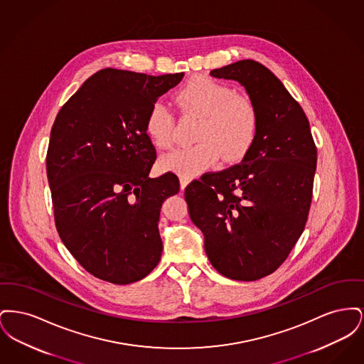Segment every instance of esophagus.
I'll return each instance as SVG.
<instances>
[{"instance_id": "obj_1", "label": "esophagus", "mask_w": 364, "mask_h": 364, "mask_svg": "<svg viewBox=\"0 0 364 364\" xmlns=\"http://www.w3.org/2000/svg\"><path fill=\"white\" fill-rule=\"evenodd\" d=\"M191 180L188 177H180V187H181V190H184L187 186H188V183H190Z\"/></svg>"}]
</instances>
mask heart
I'll list each match as a JSON object with an SVG mask.
<instances>
[{"instance_id":"obj_1","label":"heart","mask_w":364,"mask_h":364,"mask_svg":"<svg viewBox=\"0 0 364 364\" xmlns=\"http://www.w3.org/2000/svg\"><path fill=\"white\" fill-rule=\"evenodd\" d=\"M176 102L181 110L200 117L195 134L198 141L162 156L161 166L165 171L193 177L217 165L221 156L226 164L242 159L252 147L259 127L258 110L235 88L208 76H198L178 90ZM173 127L172 109L162 101L151 105L144 128L156 147H171Z\"/></svg>"}]
</instances>
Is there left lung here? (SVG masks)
<instances>
[{"instance_id":"1","label":"left lung","mask_w":364,"mask_h":364,"mask_svg":"<svg viewBox=\"0 0 364 364\" xmlns=\"http://www.w3.org/2000/svg\"><path fill=\"white\" fill-rule=\"evenodd\" d=\"M242 85L259 117L242 162L186 188L191 220L213 267L236 281L276 272L301 236L311 206L316 147L310 122L277 76L254 60L210 72Z\"/></svg>"}]
</instances>
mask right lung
Segmentation results:
<instances>
[{
	"instance_id": "1",
	"label": "right lung",
	"mask_w": 364,
	"mask_h": 364,
	"mask_svg": "<svg viewBox=\"0 0 364 364\" xmlns=\"http://www.w3.org/2000/svg\"><path fill=\"white\" fill-rule=\"evenodd\" d=\"M183 76L98 70L54 120L46 172L55 228L94 277L127 285L161 259L159 211L180 183L171 172L149 177L156 153L144 122Z\"/></svg>"
}]
</instances>
